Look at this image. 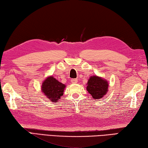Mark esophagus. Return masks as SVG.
Instances as JSON below:
<instances>
[{"instance_id":"esophagus-1","label":"esophagus","mask_w":148,"mask_h":148,"mask_svg":"<svg viewBox=\"0 0 148 148\" xmlns=\"http://www.w3.org/2000/svg\"><path fill=\"white\" fill-rule=\"evenodd\" d=\"M71 82L73 84H76V83H77V82H78V80H77V79H72L71 80Z\"/></svg>"}]
</instances>
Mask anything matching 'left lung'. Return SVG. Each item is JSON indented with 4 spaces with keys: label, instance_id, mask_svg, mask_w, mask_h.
<instances>
[{
    "label": "left lung",
    "instance_id": "left-lung-1",
    "mask_svg": "<svg viewBox=\"0 0 148 148\" xmlns=\"http://www.w3.org/2000/svg\"><path fill=\"white\" fill-rule=\"evenodd\" d=\"M86 85V90L94 100H100L108 92V81L101 77L91 76Z\"/></svg>",
    "mask_w": 148,
    "mask_h": 148
}]
</instances>
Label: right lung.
Segmentation results:
<instances>
[{"mask_svg":"<svg viewBox=\"0 0 148 148\" xmlns=\"http://www.w3.org/2000/svg\"><path fill=\"white\" fill-rule=\"evenodd\" d=\"M66 85L60 83L53 76H48L42 82L41 90L48 100L56 103L60 100Z\"/></svg>","mask_w":148,"mask_h":148,"instance_id":"1","label":"right lung"}]
</instances>
